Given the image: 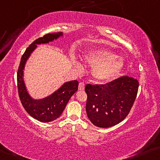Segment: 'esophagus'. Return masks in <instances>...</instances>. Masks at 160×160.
I'll use <instances>...</instances> for the list:
<instances>
[{
	"label": "esophagus",
	"instance_id": "esophagus-1",
	"mask_svg": "<svg viewBox=\"0 0 160 160\" xmlns=\"http://www.w3.org/2000/svg\"><path fill=\"white\" fill-rule=\"evenodd\" d=\"M85 87V83L83 82H80L79 84H78V89L79 90H83Z\"/></svg>",
	"mask_w": 160,
	"mask_h": 160
}]
</instances>
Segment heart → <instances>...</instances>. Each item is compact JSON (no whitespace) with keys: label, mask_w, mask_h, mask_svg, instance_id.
I'll return each instance as SVG.
<instances>
[{"label":"heart","mask_w":160,"mask_h":160,"mask_svg":"<svg viewBox=\"0 0 160 160\" xmlns=\"http://www.w3.org/2000/svg\"><path fill=\"white\" fill-rule=\"evenodd\" d=\"M83 58L87 63L94 66L93 74L101 82H107L116 77L124 65L122 58L104 48L88 51Z\"/></svg>","instance_id":"1"}]
</instances>
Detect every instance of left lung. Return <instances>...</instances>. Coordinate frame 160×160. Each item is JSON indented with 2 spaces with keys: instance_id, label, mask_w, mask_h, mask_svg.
Returning a JSON list of instances; mask_svg holds the SVG:
<instances>
[{
  "instance_id": "1",
  "label": "left lung",
  "mask_w": 160,
  "mask_h": 160,
  "mask_svg": "<svg viewBox=\"0 0 160 160\" xmlns=\"http://www.w3.org/2000/svg\"><path fill=\"white\" fill-rule=\"evenodd\" d=\"M139 82L127 76L106 84H88L86 111L95 126L107 128L123 121L127 117L136 99Z\"/></svg>"
}]
</instances>
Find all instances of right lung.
I'll return each mask as SVG.
<instances>
[{"label": "right lung", "instance_id": "right-lung-1", "mask_svg": "<svg viewBox=\"0 0 160 160\" xmlns=\"http://www.w3.org/2000/svg\"><path fill=\"white\" fill-rule=\"evenodd\" d=\"M62 36V33H48L34 41L22 56L17 72V87L21 102L28 114L34 119L42 122H49L61 116L70 98L78 90V82L77 80L66 82L59 89L47 98L34 100L28 95L23 79V69L26 60L31 55L36 44L46 43Z\"/></svg>", "mask_w": 160, "mask_h": 160}]
</instances>
